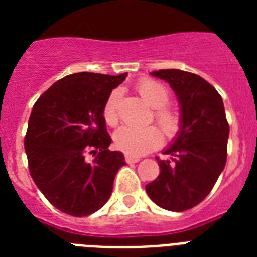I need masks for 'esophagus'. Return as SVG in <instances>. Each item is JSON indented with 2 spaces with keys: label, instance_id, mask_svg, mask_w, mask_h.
Segmentation results:
<instances>
[{
  "label": "esophagus",
  "instance_id": "obj_1",
  "mask_svg": "<svg viewBox=\"0 0 257 257\" xmlns=\"http://www.w3.org/2000/svg\"><path fill=\"white\" fill-rule=\"evenodd\" d=\"M124 159H125V161L128 163V164H132V163H137V161H140V157L133 156V155H125Z\"/></svg>",
  "mask_w": 257,
  "mask_h": 257
}]
</instances>
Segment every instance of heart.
I'll use <instances>...</instances> for the list:
<instances>
[{
	"label": "heart",
	"mask_w": 257,
	"mask_h": 257,
	"mask_svg": "<svg viewBox=\"0 0 257 257\" xmlns=\"http://www.w3.org/2000/svg\"><path fill=\"white\" fill-rule=\"evenodd\" d=\"M136 92L147 104L153 108V118L165 136L168 139H173L181 129V116L176 109L168 105L171 100L168 88L152 78H143L136 84ZM120 101L121 92L118 89L112 90L105 101L102 117L105 124L109 126H116L118 124ZM161 131L153 125L145 128L125 125L114 133V144L126 155L141 156L160 147L163 143Z\"/></svg>",
	"instance_id": "b5f03b06"
}]
</instances>
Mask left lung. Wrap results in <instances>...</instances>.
Segmentation results:
<instances>
[{"label": "left lung", "mask_w": 257, "mask_h": 257, "mask_svg": "<svg viewBox=\"0 0 257 257\" xmlns=\"http://www.w3.org/2000/svg\"><path fill=\"white\" fill-rule=\"evenodd\" d=\"M152 76L171 84L181 105V131L175 144L157 163L160 175L145 185L159 207L183 212L196 207L215 187L227 163L229 136L223 98L213 86L195 73L160 69Z\"/></svg>", "instance_id": "8db88e82"}]
</instances>
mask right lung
Segmentation results:
<instances>
[{
	"label": "right lung",
	"mask_w": 257,
	"mask_h": 257,
	"mask_svg": "<svg viewBox=\"0 0 257 257\" xmlns=\"http://www.w3.org/2000/svg\"><path fill=\"white\" fill-rule=\"evenodd\" d=\"M128 73H73L54 82L30 113L25 145L32 179L58 211L82 217L112 193L121 152L109 151L102 108Z\"/></svg>",
	"instance_id": "1"
}]
</instances>
